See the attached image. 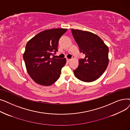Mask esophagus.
Listing matches in <instances>:
<instances>
[{
  "instance_id": "1",
  "label": "esophagus",
  "mask_w": 130,
  "mask_h": 130,
  "mask_svg": "<svg viewBox=\"0 0 130 130\" xmlns=\"http://www.w3.org/2000/svg\"><path fill=\"white\" fill-rule=\"evenodd\" d=\"M71 60V59H69V58H67V59H66V60H67V62H69V61H70Z\"/></svg>"
}]
</instances>
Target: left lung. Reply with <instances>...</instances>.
<instances>
[{
	"label": "left lung",
	"mask_w": 130,
	"mask_h": 130,
	"mask_svg": "<svg viewBox=\"0 0 130 130\" xmlns=\"http://www.w3.org/2000/svg\"><path fill=\"white\" fill-rule=\"evenodd\" d=\"M80 52L84 58L78 60V66L73 72L78 79L91 82L98 79L108 64V48L102 39L91 32L71 29Z\"/></svg>",
	"instance_id": "left-lung-1"
}]
</instances>
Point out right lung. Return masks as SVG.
I'll list each match as a JSON object with an SVG mask.
<instances>
[{
  "label": "right lung",
  "mask_w": 130,
  "mask_h": 130,
  "mask_svg": "<svg viewBox=\"0 0 130 130\" xmlns=\"http://www.w3.org/2000/svg\"><path fill=\"white\" fill-rule=\"evenodd\" d=\"M54 28L42 31L27 42L23 58L30 77L39 85L50 86L59 78L66 58H51L58 51L60 38L67 31Z\"/></svg>",
  "instance_id": "obj_1"
}]
</instances>
